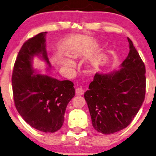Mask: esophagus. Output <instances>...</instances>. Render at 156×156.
<instances>
[{
    "instance_id": "obj_1",
    "label": "esophagus",
    "mask_w": 156,
    "mask_h": 156,
    "mask_svg": "<svg viewBox=\"0 0 156 156\" xmlns=\"http://www.w3.org/2000/svg\"><path fill=\"white\" fill-rule=\"evenodd\" d=\"M75 92H76V95L77 96L82 95V94H84V90H83L82 87H78L76 89Z\"/></svg>"
}]
</instances>
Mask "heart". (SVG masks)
<instances>
[{
  "label": "heart",
  "instance_id": "obj_1",
  "mask_svg": "<svg viewBox=\"0 0 156 156\" xmlns=\"http://www.w3.org/2000/svg\"><path fill=\"white\" fill-rule=\"evenodd\" d=\"M63 64L66 66H67V67L72 68V67H74V62H72V60L69 59V58H64V59L63 60Z\"/></svg>",
  "mask_w": 156,
  "mask_h": 156
}]
</instances>
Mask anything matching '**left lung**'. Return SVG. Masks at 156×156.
<instances>
[{"mask_svg": "<svg viewBox=\"0 0 156 156\" xmlns=\"http://www.w3.org/2000/svg\"><path fill=\"white\" fill-rule=\"evenodd\" d=\"M129 42V54L118 71L96 73L84 92L94 128L109 135L128 126L138 112L145 95V66Z\"/></svg>", "mask_w": 156, "mask_h": 156, "instance_id": "8db88e82", "label": "left lung"}]
</instances>
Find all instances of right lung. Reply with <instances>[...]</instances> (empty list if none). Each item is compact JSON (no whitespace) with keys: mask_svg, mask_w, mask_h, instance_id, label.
I'll return each instance as SVG.
<instances>
[{"mask_svg":"<svg viewBox=\"0 0 156 156\" xmlns=\"http://www.w3.org/2000/svg\"><path fill=\"white\" fill-rule=\"evenodd\" d=\"M46 33L41 32L24 42L14 64L11 82L16 108L23 120L36 130L54 133L63 125L66 106L75 90L69 80L34 74V56L41 57L51 67L46 51Z\"/></svg>","mask_w":156,"mask_h":156,"instance_id":"add662e5","label":"right lung"}]
</instances>
